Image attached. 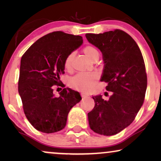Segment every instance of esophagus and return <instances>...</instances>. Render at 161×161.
Here are the masks:
<instances>
[{
    "mask_svg": "<svg viewBox=\"0 0 161 161\" xmlns=\"http://www.w3.org/2000/svg\"><path fill=\"white\" fill-rule=\"evenodd\" d=\"M88 96H89V94H86V93H81V97H82L83 98L87 97Z\"/></svg>",
    "mask_w": 161,
    "mask_h": 161,
    "instance_id": "obj_1",
    "label": "esophagus"
}]
</instances>
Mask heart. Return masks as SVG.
<instances>
[{"instance_id":"1","label":"heart","mask_w":161,"mask_h":161,"mask_svg":"<svg viewBox=\"0 0 161 161\" xmlns=\"http://www.w3.org/2000/svg\"><path fill=\"white\" fill-rule=\"evenodd\" d=\"M83 53L89 60L93 61L98 59L100 56L98 50L92 45H87L83 47ZM75 57V52L67 55L64 60V68L68 71L72 69V61ZM97 81V76L93 72H80L77 74L70 80V84L74 89L81 92H89L93 89Z\"/></svg>"}]
</instances>
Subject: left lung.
<instances>
[{
	"instance_id": "1",
	"label": "left lung",
	"mask_w": 161,
	"mask_h": 161,
	"mask_svg": "<svg viewBox=\"0 0 161 161\" xmlns=\"http://www.w3.org/2000/svg\"><path fill=\"white\" fill-rule=\"evenodd\" d=\"M86 37L102 52L105 66L101 81L113 92L108 100L92 97L95 105L88 113L89 127L100 135H115L133 122L144 103L147 86L144 58L135 40L122 30Z\"/></svg>"
}]
</instances>
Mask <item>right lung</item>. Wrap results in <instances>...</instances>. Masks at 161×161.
Wrapping results in <instances>:
<instances>
[{
  "mask_svg": "<svg viewBox=\"0 0 161 161\" xmlns=\"http://www.w3.org/2000/svg\"><path fill=\"white\" fill-rule=\"evenodd\" d=\"M82 43V36L54 31L35 42L22 56L18 92L26 118L37 130H61L70 109L80 101L78 92L64 88L56 97L53 87L65 86L60 80L64 60Z\"/></svg>",
  "mask_w": 161,
  "mask_h": 161,
  "instance_id": "1",
  "label": "right lung"
}]
</instances>
